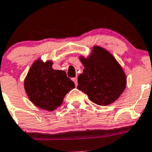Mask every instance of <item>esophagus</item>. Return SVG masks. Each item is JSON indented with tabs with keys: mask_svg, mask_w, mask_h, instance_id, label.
<instances>
[{
	"mask_svg": "<svg viewBox=\"0 0 152 152\" xmlns=\"http://www.w3.org/2000/svg\"><path fill=\"white\" fill-rule=\"evenodd\" d=\"M72 80H73V81L75 82V86H77V77H74V78H72Z\"/></svg>",
	"mask_w": 152,
	"mask_h": 152,
	"instance_id": "34e87169",
	"label": "esophagus"
}]
</instances>
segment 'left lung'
<instances>
[{
  "label": "left lung",
  "instance_id": "obj_1",
  "mask_svg": "<svg viewBox=\"0 0 152 152\" xmlns=\"http://www.w3.org/2000/svg\"><path fill=\"white\" fill-rule=\"evenodd\" d=\"M84 66L77 78V89L100 106L116 101L126 88V76L112 55L100 46H94L88 58L80 57Z\"/></svg>",
  "mask_w": 152,
  "mask_h": 152
}]
</instances>
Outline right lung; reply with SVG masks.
<instances>
[{
	"mask_svg": "<svg viewBox=\"0 0 152 152\" xmlns=\"http://www.w3.org/2000/svg\"><path fill=\"white\" fill-rule=\"evenodd\" d=\"M52 66V61L36 60L24 80V88L30 101L48 111L59 107L64 96L75 88L64 71L54 70Z\"/></svg>",
	"mask_w": 152,
	"mask_h": 152,
	"instance_id": "add662e5",
	"label": "right lung"
}]
</instances>
